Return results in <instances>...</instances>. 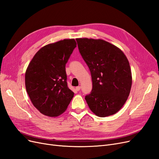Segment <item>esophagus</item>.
I'll use <instances>...</instances> for the list:
<instances>
[{
  "label": "esophagus",
  "instance_id": "obj_1",
  "mask_svg": "<svg viewBox=\"0 0 159 159\" xmlns=\"http://www.w3.org/2000/svg\"><path fill=\"white\" fill-rule=\"evenodd\" d=\"M80 89H81V87H80V86H78V87H76V88H75V89H76L77 91H80Z\"/></svg>",
  "mask_w": 159,
  "mask_h": 159
}]
</instances>
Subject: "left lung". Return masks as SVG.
<instances>
[{
	"label": "left lung",
	"mask_w": 159,
	"mask_h": 159,
	"mask_svg": "<svg viewBox=\"0 0 159 159\" xmlns=\"http://www.w3.org/2000/svg\"><path fill=\"white\" fill-rule=\"evenodd\" d=\"M76 40L92 79V91L85 98L90 110L100 117L115 114L125 103L131 89L128 59L121 49L103 40Z\"/></svg>",
	"instance_id": "8db88e82"
}]
</instances>
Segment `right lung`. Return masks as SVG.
<instances>
[{"label":"right lung","mask_w":159,"mask_h":159,"mask_svg":"<svg viewBox=\"0 0 159 159\" xmlns=\"http://www.w3.org/2000/svg\"><path fill=\"white\" fill-rule=\"evenodd\" d=\"M76 45L74 38L47 44L36 53L27 67L26 91L34 106L46 116L63 113L74 97L67 85L66 64Z\"/></svg>","instance_id":"1"}]
</instances>
